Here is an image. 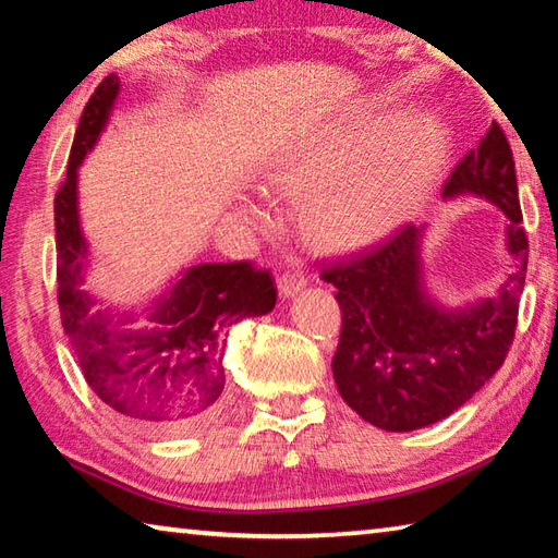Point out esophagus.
<instances>
[{
    "instance_id": "34e87169",
    "label": "esophagus",
    "mask_w": 558,
    "mask_h": 558,
    "mask_svg": "<svg viewBox=\"0 0 558 558\" xmlns=\"http://www.w3.org/2000/svg\"><path fill=\"white\" fill-rule=\"evenodd\" d=\"M307 286V276L298 268H290L280 276L278 280V288H280V295L282 298H295L298 292Z\"/></svg>"
}]
</instances>
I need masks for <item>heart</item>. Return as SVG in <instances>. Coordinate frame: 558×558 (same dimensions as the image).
I'll return each instance as SVG.
<instances>
[{"label": "heart", "instance_id": "heart-1", "mask_svg": "<svg viewBox=\"0 0 558 558\" xmlns=\"http://www.w3.org/2000/svg\"><path fill=\"white\" fill-rule=\"evenodd\" d=\"M450 159V132L430 112L344 118L280 155L272 182L307 194L302 226L315 241L359 248L389 239L418 214ZM253 211V209H248Z\"/></svg>", "mask_w": 558, "mask_h": 558}]
</instances>
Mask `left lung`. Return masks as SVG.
<instances>
[{
    "instance_id": "left-lung-1",
    "label": "left lung",
    "mask_w": 558,
    "mask_h": 558,
    "mask_svg": "<svg viewBox=\"0 0 558 558\" xmlns=\"http://www.w3.org/2000/svg\"><path fill=\"white\" fill-rule=\"evenodd\" d=\"M465 194L507 216L505 251L514 270L493 298L448 307L430 295L421 256L428 223L403 226L379 248L323 270L342 307L337 389L381 430H418L448 418L493 379L512 344L529 243L519 226L512 149L497 122L442 186L446 202Z\"/></svg>"
}]
</instances>
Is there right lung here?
Returning a JSON list of instances; mask_svg holds the SVG:
<instances>
[{
  "label": "right lung",
  "instance_id": "1",
  "mask_svg": "<svg viewBox=\"0 0 558 558\" xmlns=\"http://www.w3.org/2000/svg\"><path fill=\"white\" fill-rule=\"evenodd\" d=\"M120 96L118 75L93 93L75 130L69 172L53 199L61 325L98 399L153 436H179L209 421L226 386L229 329L276 307V280L251 263H199L140 310L106 305L86 290L90 248L81 229L78 169ZM145 316L150 325L135 328Z\"/></svg>",
  "mask_w": 558,
  "mask_h": 558
}]
</instances>
